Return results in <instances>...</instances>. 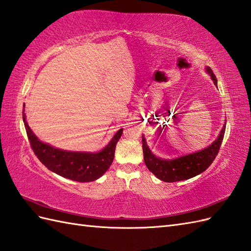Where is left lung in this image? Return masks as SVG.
Returning <instances> with one entry per match:
<instances>
[{"instance_id": "1", "label": "left lung", "mask_w": 251, "mask_h": 251, "mask_svg": "<svg viewBox=\"0 0 251 251\" xmlns=\"http://www.w3.org/2000/svg\"><path fill=\"white\" fill-rule=\"evenodd\" d=\"M206 72L211 75L215 85H217L216 75H214L212 69L206 67ZM225 131L226 125H224L218 138L209 147L199 151V152L185 155L174 159H162L156 157L151 152L147 141H145V138L142 136V149L145 165L156 177L164 180V182L173 183L194 177L203 171H205L212 165L214 159L216 158L221 142L224 140Z\"/></svg>"}]
</instances>
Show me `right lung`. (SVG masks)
Instances as JSON below:
<instances>
[{"mask_svg":"<svg viewBox=\"0 0 251 251\" xmlns=\"http://www.w3.org/2000/svg\"><path fill=\"white\" fill-rule=\"evenodd\" d=\"M23 122L31 148L40 162L50 171L63 177L81 183L93 182L108 170L114 158L116 143L123 133V129H120L107 147L98 153L68 152L40 141L28 127L25 111H23Z\"/></svg>","mask_w":251,"mask_h":251,"instance_id":"right-lung-1","label":"right lung"}]
</instances>
